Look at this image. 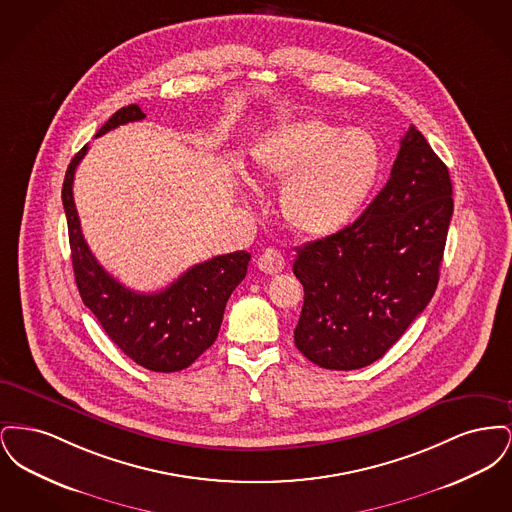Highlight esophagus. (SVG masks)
Instances as JSON below:
<instances>
[{
	"mask_svg": "<svg viewBox=\"0 0 512 512\" xmlns=\"http://www.w3.org/2000/svg\"><path fill=\"white\" fill-rule=\"evenodd\" d=\"M257 267L261 268L265 274H278V272H282L284 267H286V259H284V255L278 249L268 247L259 255Z\"/></svg>",
	"mask_w": 512,
	"mask_h": 512,
	"instance_id": "obj_1",
	"label": "esophagus"
}]
</instances>
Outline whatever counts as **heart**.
I'll return each instance as SVG.
<instances>
[{
	"label": "heart",
	"instance_id": "1",
	"mask_svg": "<svg viewBox=\"0 0 512 512\" xmlns=\"http://www.w3.org/2000/svg\"><path fill=\"white\" fill-rule=\"evenodd\" d=\"M251 155L263 176L284 180L280 207L290 226L315 238L353 222L384 169V151L372 132H341L318 119L278 126Z\"/></svg>",
	"mask_w": 512,
	"mask_h": 512
}]
</instances>
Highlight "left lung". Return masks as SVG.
Wrapping results in <instances>:
<instances>
[{
  "label": "left lung",
  "instance_id": "1",
  "mask_svg": "<svg viewBox=\"0 0 512 512\" xmlns=\"http://www.w3.org/2000/svg\"><path fill=\"white\" fill-rule=\"evenodd\" d=\"M451 195L447 167L411 126L390 180L365 213L297 249L293 274L305 301L293 340L311 363L368 366L426 309L438 288Z\"/></svg>",
  "mask_w": 512,
  "mask_h": 512
}]
</instances>
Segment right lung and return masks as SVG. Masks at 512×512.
Masks as SVG:
<instances>
[{"mask_svg":"<svg viewBox=\"0 0 512 512\" xmlns=\"http://www.w3.org/2000/svg\"><path fill=\"white\" fill-rule=\"evenodd\" d=\"M138 105L119 109L99 128L101 136L126 122L142 121ZM88 144L71 161L63 182V207L69 224L74 280L84 305L96 315L107 336L134 363L153 372H178L194 363L219 336L228 297L247 274L251 255L234 251L186 270L169 288L138 293L115 280L86 244L74 207V172Z\"/></svg>","mask_w":512,"mask_h":512,"instance_id":"1","label":"right lung"}]
</instances>
